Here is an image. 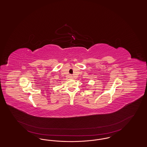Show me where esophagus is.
<instances>
[{"instance_id": "esophagus-1", "label": "esophagus", "mask_w": 147, "mask_h": 147, "mask_svg": "<svg viewBox=\"0 0 147 147\" xmlns=\"http://www.w3.org/2000/svg\"><path fill=\"white\" fill-rule=\"evenodd\" d=\"M73 78V77H72V76L70 75V76H69V78Z\"/></svg>"}]
</instances>
